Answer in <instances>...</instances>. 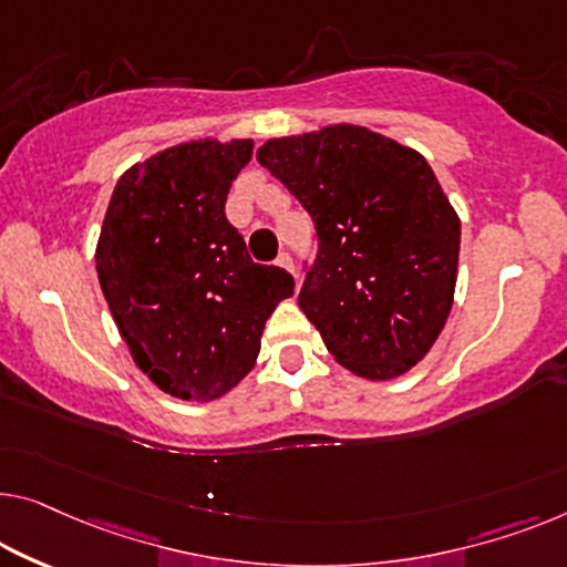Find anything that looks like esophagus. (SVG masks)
<instances>
[{
    "mask_svg": "<svg viewBox=\"0 0 567 567\" xmlns=\"http://www.w3.org/2000/svg\"><path fill=\"white\" fill-rule=\"evenodd\" d=\"M277 265H280L282 269H287V272H292L295 275V265H292V257L287 255V251H282L280 257H277Z\"/></svg>",
    "mask_w": 567,
    "mask_h": 567,
    "instance_id": "obj_1",
    "label": "esophagus"
}]
</instances>
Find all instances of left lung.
<instances>
[{
    "label": "left lung",
    "instance_id": "1",
    "mask_svg": "<svg viewBox=\"0 0 567 567\" xmlns=\"http://www.w3.org/2000/svg\"><path fill=\"white\" fill-rule=\"evenodd\" d=\"M257 159L316 224L298 302L326 349L357 377H402L441 336L458 277L461 221L433 167L357 124L267 140Z\"/></svg>",
    "mask_w": 567,
    "mask_h": 567
}]
</instances>
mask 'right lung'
<instances>
[{
    "label": "right lung",
    "mask_w": 567,
    "mask_h": 567,
    "mask_svg": "<svg viewBox=\"0 0 567 567\" xmlns=\"http://www.w3.org/2000/svg\"><path fill=\"white\" fill-rule=\"evenodd\" d=\"M251 140H193L126 171L109 200L96 272L130 353L159 390L210 402L259 357L295 280L251 261L224 214Z\"/></svg>",
    "instance_id": "add662e5"
}]
</instances>
